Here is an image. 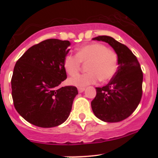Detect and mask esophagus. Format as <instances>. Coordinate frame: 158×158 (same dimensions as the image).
<instances>
[{
	"mask_svg": "<svg viewBox=\"0 0 158 158\" xmlns=\"http://www.w3.org/2000/svg\"><path fill=\"white\" fill-rule=\"evenodd\" d=\"M85 88H78V90H79V93H82L83 91H84Z\"/></svg>",
	"mask_w": 158,
	"mask_h": 158,
	"instance_id": "esophagus-1",
	"label": "esophagus"
}]
</instances>
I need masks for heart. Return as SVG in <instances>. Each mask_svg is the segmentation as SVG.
<instances>
[{"instance_id":"heart-1","label":"heart","mask_w":158,"mask_h":158,"mask_svg":"<svg viewBox=\"0 0 158 158\" xmlns=\"http://www.w3.org/2000/svg\"><path fill=\"white\" fill-rule=\"evenodd\" d=\"M81 63L87 64L88 73L70 78L69 83L77 87H85L97 82L110 80L118 67V57L114 50L100 43L83 45L78 48L77 55L68 54L64 59L65 71L70 76L76 75L80 70Z\"/></svg>"}]
</instances>
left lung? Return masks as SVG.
Here are the masks:
<instances>
[{
  "instance_id": "left-lung-1",
  "label": "left lung",
  "mask_w": 158,
  "mask_h": 158,
  "mask_svg": "<svg viewBox=\"0 0 158 158\" xmlns=\"http://www.w3.org/2000/svg\"><path fill=\"white\" fill-rule=\"evenodd\" d=\"M93 40L105 41L114 49L118 57V68L108 85L96 88L92 110L104 122H120L135 111L141 100L143 76L140 65L133 52L114 38L100 35Z\"/></svg>"
}]
</instances>
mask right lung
<instances>
[{
	"label": "right lung",
	"mask_w": 158,
	"mask_h": 158,
	"mask_svg": "<svg viewBox=\"0 0 158 158\" xmlns=\"http://www.w3.org/2000/svg\"><path fill=\"white\" fill-rule=\"evenodd\" d=\"M70 45L69 41L44 40L29 48L16 62L11 80L14 106L34 126H58L70 115L77 88H59L67 79L64 59Z\"/></svg>",
	"instance_id": "1"
}]
</instances>
